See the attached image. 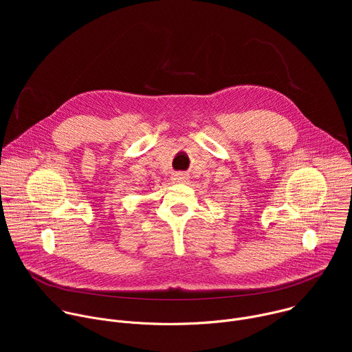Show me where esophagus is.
<instances>
[{"instance_id": "obj_1", "label": "esophagus", "mask_w": 352, "mask_h": 352, "mask_svg": "<svg viewBox=\"0 0 352 352\" xmlns=\"http://www.w3.org/2000/svg\"><path fill=\"white\" fill-rule=\"evenodd\" d=\"M173 179H174V182H182V184H185V182L189 181V175H188L186 173H175V174L173 175Z\"/></svg>"}]
</instances>
